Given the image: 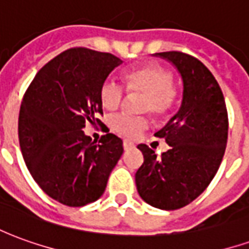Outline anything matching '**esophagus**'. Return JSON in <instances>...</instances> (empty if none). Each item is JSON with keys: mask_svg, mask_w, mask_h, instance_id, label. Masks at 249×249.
Listing matches in <instances>:
<instances>
[{"mask_svg": "<svg viewBox=\"0 0 249 249\" xmlns=\"http://www.w3.org/2000/svg\"><path fill=\"white\" fill-rule=\"evenodd\" d=\"M123 145H124L125 151H128V149H132V148L135 146V144H133V142H132V141H129V140H124Z\"/></svg>", "mask_w": 249, "mask_h": 249, "instance_id": "obj_1", "label": "esophagus"}]
</instances>
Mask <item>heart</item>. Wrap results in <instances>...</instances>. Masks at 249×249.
<instances>
[{
    "instance_id": "heart-1",
    "label": "heart",
    "mask_w": 249,
    "mask_h": 249,
    "mask_svg": "<svg viewBox=\"0 0 249 249\" xmlns=\"http://www.w3.org/2000/svg\"><path fill=\"white\" fill-rule=\"evenodd\" d=\"M124 82L128 92L144 94L141 112H151L155 117H162L176 103V90L173 88V74L159 65H142L125 71ZM100 98L105 109L113 110L120 107L124 98V89L113 81L104 82L100 89ZM112 129L128 139L139 136L148 126L145 117H132L128 114H116L110 119Z\"/></svg>"
}]
</instances>
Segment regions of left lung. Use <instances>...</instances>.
<instances>
[{"label":"left lung","instance_id":"left-lung-1","mask_svg":"<svg viewBox=\"0 0 249 249\" xmlns=\"http://www.w3.org/2000/svg\"><path fill=\"white\" fill-rule=\"evenodd\" d=\"M181 76L183 98L178 113L155 133L169 149L157 157L137 146L144 162L136 172L140 197L164 211L183 208L205 191L219 169L228 139V114L219 84L197 58L181 52L155 53Z\"/></svg>","mask_w":249,"mask_h":249}]
</instances>
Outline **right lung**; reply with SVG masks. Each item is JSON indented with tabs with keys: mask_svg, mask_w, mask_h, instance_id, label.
Returning a JSON list of instances; mask_svg holds the SVG:
<instances>
[{
	"mask_svg": "<svg viewBox=\"0 0 249 249\" xmlns=\"http://www.w3.org/2000/svg\"><path fill=\"white\" fill-rule=\"evenodd\" d=\"M123 61L110 53L73 48L42 66L25 93L18 139L25 164L44 192L68 207L103 196L124 152L123 140L107 133L96 141L84 133L103 114L100 89Z\"/></svg>",
	"mask_w": 249,
	"mask_h": 249,
	"instance_id": "right-lung-1",
	"label": "right lung"
}]
</instances>
